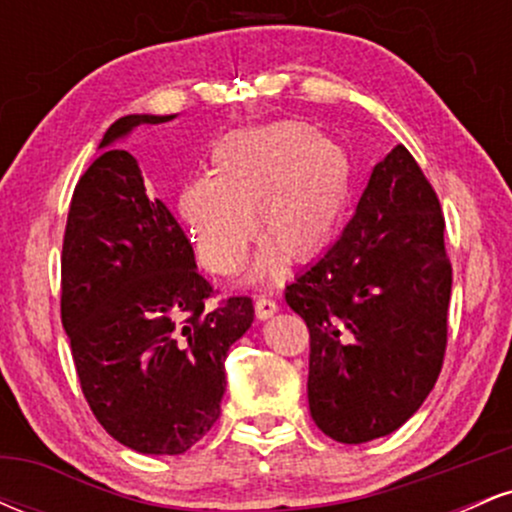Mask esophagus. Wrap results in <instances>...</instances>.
<instances>
[{
  "instance_id": "1",
  "label": "esophagus",
  "mask_w": 512,
  "mask_h": 512,
  "mask_svg": "<svg viewBox=\"0 0 512 512\" xmlns=\"http://www.w3.org/2000/svg\"><path fill=\"white\" fill-rule=\"evenodd\" d=\"M274 313H279V303H274L272 298H267V296L257 298L255 301L257 320H267V317H272Z\"/></svg>"
}]
</instances>
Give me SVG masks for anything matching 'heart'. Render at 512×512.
Returning <instances> with one entry per match:
<instances>
[{"instance_id": "b5f03b06", "label": "heart", "mask_w": 512, "mask_h": 512, "mask_svg": "<svg viewBox=\"0 0 512 512\" xmlns=\"http://www.w3.org/2000/svg\"><path fill=\"white\" fill-rule=\"evenodd\" d=\"M209 173L182 182L178 214L199 260L221 276L240 272L255 226L264 238L255 276L274 272L284 257L317 260L342 233L354 197L344 146L298 120L226 134L211 149Z\"/></svg>"}]
</instances>
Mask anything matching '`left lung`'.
<instances>
[{
	"instance_id": "obj_1",
	"label": "left lung",
	"mask_w": 512,
	"mask_h": 512,
	"mask_svg": "<svg viewBox=\"0 0 512 512\" xmlns=\"http://www.w3.org/2000/svg\"><path fill=\"white\" fill-rule=\"evenodd\" d=\"M443 228L436 192L399 144L337 243L286 286L310 330V416L337 443L390 436L436 385L452 289Z\"/></svg>"
}]
</instances>
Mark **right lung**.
<instances>
[{"label":"right lung","instance_id":"1","mask_svg":"<svg viewBox=\"0 0 512 512\" xmlns=\"http://www.w3.org/2000/svg\"><path fill=\"white\" fill-rule=\"evenodd\" d=\"M175 115H125L76 182L62 245V327L81 390L105 431L144 455H182L221 414L228 349L255 308L214 293L142 168L117 142Z\"/></svg>","mask_w":512,"mask_h":512}]
</instances>
